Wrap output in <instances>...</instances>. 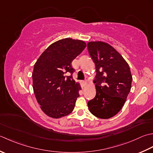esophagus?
Listing matches in <instances>:
<instances>
[{"label":"esophagus","instance_id":"34e87169","mask_svg":"<svg viewBox=\"0 0 153 153\" xmlns=\"http://www.w3.org/2000/svg\"><path fill=\"white\" fill-rule=\"evenodd\" d=\"M86 85H87V82H86V80L82 81V88H85Z\"/></svg>","mask_w":153,"mask_h":153}]
</instances>
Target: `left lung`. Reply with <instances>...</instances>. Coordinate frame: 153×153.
<instances>
[{"instance_id": "8db88e82", "label": "left lung", "mask_w": 153, "mask_h": 153, "mask_svg": "<svg viewBox=\"0 0 153 153\" xmlns=\"http://www.w3.org/2000/svg\"><path fill=\"white\" fill-rule=\"evenodd\" d=\"M87 48L96 71V94L88 102V107L96 117L109 119L121 110L130 92L133 79L130 68L120 53L107 43L90 42Z\"/></svg>"}]
</instances>
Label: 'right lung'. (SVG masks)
Segmentation results:
<instances>
[{
	"mask_svg": "<svg viewBox=\"0 0 153 153\" xmlns=\"http://www.w3.org/2000/svg\"><path fill=\"white\" fill-rule=\"evenodd\" d=\"M86 46L82 40L60 39L49 45L34 65L33 92L40 108L49 117L58 119L74 110L81 87L73 79L74 70L71 63Z\"/></svg>",
	"mask_w": 153,
	"mask_h": 153,
	"instance_id": "1",
	"label": "right lung"
}]
</instances>
